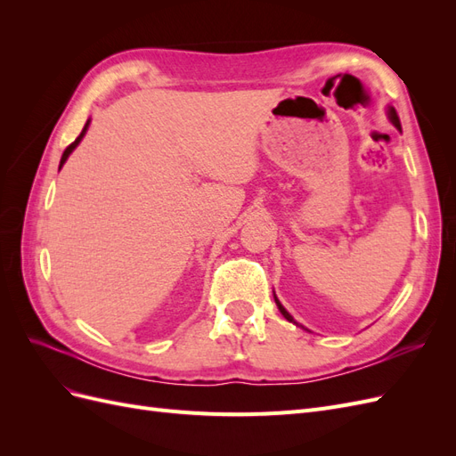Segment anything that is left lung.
<instances>
[{"mask_svg": "<svg viewBox=\"0 0 456 456\" xmlns=\"http://www.w3.org/2000/svg\"><path fill=\"white\" fill-rule=\"evenodd\" d=\"M388 114H390V119H392L394 126H395L397 129H402V123H399V116H397V112H395V108H390V110H388ZM273 298H275V295H273ZM275 305H278L280 312L283 314V317H285L287 322H293V323H295V320H293V317H291V314H289V312H287V310L281 306V302H280L278 298H275Z\"/></svg>", "mask_w": 456, "mask_h": 456, "instance_id": "left-lung-1", "label": "left lung"}]
</instances>
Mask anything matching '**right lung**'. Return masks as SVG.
<instances>
[{
  "instance_id": "right-lung-1",
  "label": "right lung",
  "mask_w": 456,
  "mask_h": 456,
  "mask_svg": "<svg viewBox=\"0 0 456 456\" xmlns=\"http://www.w3.org/2000/svg\"><path fill=\"white\" fill-rule=\"evenodd\" d=\"M87 126H89V121L86 123V127H84V131H81V133H79V136H77V139H76V141H74V142H72L70 146H68V148L64 150V154H62V158H61V167H62V165H64V161L68 159V156H70V154H72V150H74V148H76V146L79 144V141H81V139H84V134H86V131H87Z\"/></svg>"
}]
</instances>
